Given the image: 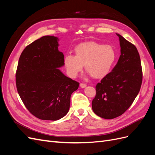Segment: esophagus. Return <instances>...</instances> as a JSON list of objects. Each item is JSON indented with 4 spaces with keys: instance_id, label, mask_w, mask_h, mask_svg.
I'll return each mask as SVG.
<instances>
[{
    "instance_id": "obj_1",
    "label": "esophagus",
    "mask_w": 155,
    "mask_h": 155,
    "mask_svg": "<svg viewBox=\"0 0 155 155\" xmlns=\"http://www.w3.org/2000/svg\"><path fill=\"white\" fill-rule=\"evenodd\" d=\"M80 87H81V88H85V87H87V85L86 84H85V83H80Z\"/></svg>"
}]
</instances>
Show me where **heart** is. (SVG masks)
<instances>
[{"mask_svg": "<svg viewBox=\"0 0 155 155\" xmlns=\"http://www.w3.org/2000/svg\"><path fill=\"white\" fill-rule=\"evenodd\" d=\"M75 55L64 56V64L70 78H76L83 65L86 71L96 79L105 77L116 60V52L110 45H103L94 41L85 42L74 48Z\"/></svg>", "mask_w": 155, "mask_h": 155, "instance_id": "heart-1", "label": "heart"}]
</instances>
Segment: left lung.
Segmentation results:
<instances>
[{"label": "left lung", "mask_w": 155, "mask_h": 155, "mask_svg": "<svg viewBox=\"0 0 155 155\" xmlns=\"http://www.w3.org/2000/svg\"><path fill=\"white\" fill-rule=\"evenodd\" d=\"M121 55L112 71L96 86L92 110L98 116L113 119L121 116L132 105L140 90L142 69L136 46L121 35Z\"/></svg>", "instance_id": "obj_1"}]
</instances>
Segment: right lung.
<instances>
[{"mask_svg": "<svg viewBox=\"0 0 155 155\" xmlns=\"http://www.w3.org/2000/svg\"><path fill=\"white\" fill-rule=\"evenodd\" d=\"M58 41L50 35L34 41L22 51L17 68L16 86L23 104L43 120H58L66 115L70 96L79 85L59 69L64 64Z\"/></svg>", "mask_w": 155, "mask_h": 155, "instance_id": "1", "label": "right lung"}]
</instances>
